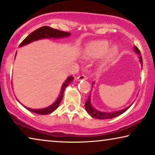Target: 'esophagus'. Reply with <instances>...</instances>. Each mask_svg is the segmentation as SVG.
<instances>
[{
    "instance_id": "34e87169",
    "label": "esophagus",
    "mask_w": 155,
    "mask_h": 155,
    "mask_svg": "<svg viewBox=\"0 0 155 155\" xmlns=\"http://www.w3.org/2000/svg\"><path fill=\"white\" fill-rule=\"evenodd\" d=\"M76 79H77V80H86L87 79V76H86V74H81V75L78 76Z\"/></svg>"
}]
</instances>
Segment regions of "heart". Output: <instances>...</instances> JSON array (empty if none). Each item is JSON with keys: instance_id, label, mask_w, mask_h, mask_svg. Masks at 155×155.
<instances>
[{"instance_id": "obj_1", "label": "heart", "mask_w": 155, "mask_h": 155, "mask_svg": "<svg viewBox=\"0 0 155 155\" xmlns=\"http://www.w3.org/2000/svg\"><path fill=\"white\" fill-rule=\"evenodd\" d=\"M110 44L106 40H100L92 42L88 47L87 54L91 57H98L104 55L108 50ZM117 53V48L113 46L109 49L107 54V60H110Z\"/></svg>"}]
</instances>
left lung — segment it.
I'll list each match as a JSON object with an SVG mask.
<instances>
[{"label":"left lung","instance_id":"8db88e82","mask_svg":"<svg viewBox=\"0 0 155 155\" xmlns=\"http://www.w3.org/2000/svg\"><path fill=\"white\" fill-rule=\"evenodd\" d=\"M135 52L138 54L140 55V49L137 48V47H135ZM140 61L141 64H142V56L140 57ZM85 107H86V110L87 111V113L89 114L91 116L94 117V118H97V119H101V120H104V119H110V118H113V117H117L118 115H121L122 113L125 112L127 109L130 108L127 107V108L123 109V110H119V111H116V112H113V113H104V112H101V111H98L96 110L93 108L90 102V95L88 96V98L86 101V102L85 103Z\"/></svg>","mask_w":155,"mask_h":155}]
</instances>
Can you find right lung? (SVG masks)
I'll list each match as a JSON object with an SVG mask.
<instances>
[{"label":"right lung","mask_w":155,"mask_h":155,"mask_svg":"<svg viewBox=\"0 0 155 155\" xmlns=\"http://www.w3.org/2000/svg\"><path fill=\"white\" fill-rule=\"evenodd\" d=\"M71 35L70 32H64V31H61L57 30V29H54L51 27L49 26H43L41 28L37 29L35 31H33L32 32H31L27 38L25 39L24 40H22V42L20 44V47L24 46V45H28L29 43L33 42V41H35L40 39L42 38H64V37H68ZM73 80V76H69L67 78V79L66 80L64 83L62 85L61 87V90L60 92V95H59V98H57V100L55 101L54 104L49 107H47L46 108L40 109V110H35V109H31L29 108H25L30 111H32L33 113H38V114L40 115H47L49 113H51L53 112L54 110H55V109L57 108V107L59 106V104L63 98V94H64V91L66 88V87L71 83Z\"/></svg>","instance_id":"1"}]
</instances>
